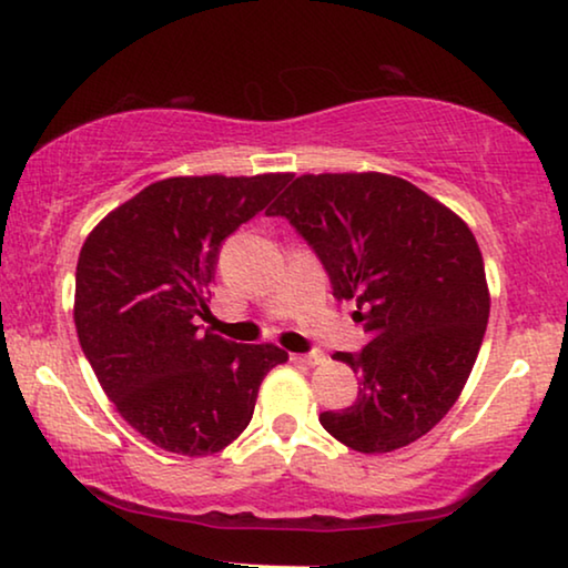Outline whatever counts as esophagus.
<instances>
[{"label": "esophagus", "mask_w": 568, "mask_h": 568, "mask_svg": "<svg viewBox=\"0 0 568 568\" xmlns=\"http://www.w3.org/2000/svg\"><path fill=\"white\" fill-rule=\"evenodd\" d=\"M292 362L307 364V367H315V364L325 362V354H321V352H313V354H292Z\"/></svg>", "instance_id": "1"}]
</instances>
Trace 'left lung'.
I'll return each mask as SVG.
<instances>
[{
	"label": "left lung",
	"instance_id": "left-lung-1",
	"mask_svg": "<svg viewBox=\"0 0 568 568\" xmlns=\"http://www.w3.org/2000/svg\"><path fill=\"white\" fill-rule=\"evenodd\" d=\"M266 214L307 240L369 336L359 354L333 356L362 387L348 408L321 414L323 429L364 455L432 432L468 383L491 310L468 224L385 173L300 175Z\"/></svg>",
	"mask_w": 568,
	"mask_h": 568
}]
</instances>
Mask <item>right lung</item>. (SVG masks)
<instances>
[{"instance_id": "1", "label": "right lung", "mask_w": 568, "mask_h": 568, "mask_svg": "<svg viewBox=\"0 0 568 568\" xmlns=\"http://www.w3.org/2000/svg\"><path fill=\"white\" fill-rule=\"evenodd\" d=\"M290 173L181 175L146 185L84 240L74 325L95 377L129 426L168 453L204 457L253 418L263 377L290 354L201 333L220 247Z\"/></svg>"}]
</instances>
